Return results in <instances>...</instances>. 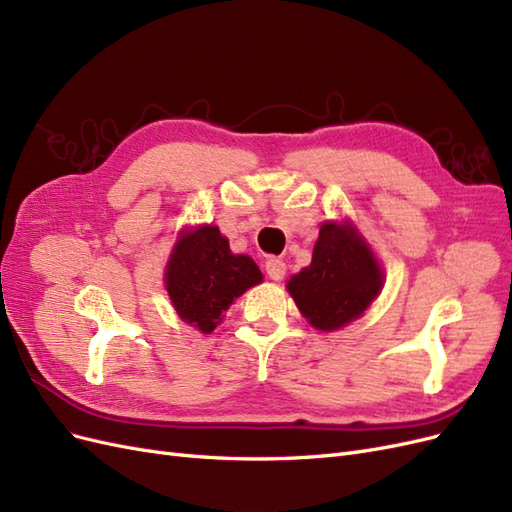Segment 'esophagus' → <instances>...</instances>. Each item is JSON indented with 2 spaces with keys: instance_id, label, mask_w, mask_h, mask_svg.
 <instances>
[{
  "instance_id": "esophagus-1",
  "label": "esophagus",
  "mask_w": 512,
  "mask_h": 512,
  "mask_svg": "<svg viewBox=\"0 0 512 512\" xmlns=\"http://www.w3.org/2000/svg\"><path fill=\"white\" fill-rule=\"evenodd\" d=\"M265 271L271 280H284L286 275V262L282 258H269L265 262Z\"/></svg>"
}]
</instances>
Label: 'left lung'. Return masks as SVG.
<instances>
[{"label":"left lung","instance_id":"left-lung-1","mask_svg":"<svg viewBox=\"0 0 512 512\" xmlns=\"http://www.w3.org/2000/svg\"><path fill=\"white\" fill-rule=\"evenodd\" d=\"M382 288V271L352 226L327 222L314 245L312 265L288 282L301 314L320 331L359 318Z\"/></svg>","mask_w":512,"mask_h":512}]
</instances>
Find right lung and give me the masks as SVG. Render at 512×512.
Returning a JSON list of instances; mask_svg holds the SVG:
<instances>
[{
    "label": "right lung",
    "mask_w": 512,
    "mask_h": 512,
    "mask_svg": "<svg viewBox=\"0 0 512 512\" xmlns=\"http://www.w3.org/2000/svg\"><path fill=\"white\" fill-rule=\"evenodd\" d=\"M262 282L250 256H235L220 228L203 226L181 237L166 267V290L177 314L211 333L237 297Z\"/></svg>",
    "instance_id": "1"
}]
</instances>
